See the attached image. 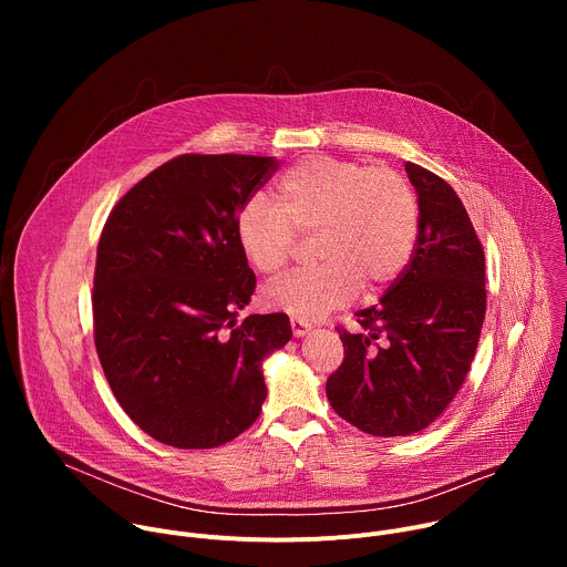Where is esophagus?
<instances>
[{"mask_svg":"<svg viewBox=\"0 0 567 567\" xmlns=\"http://www.w3.org/2000/svg\"><path fill=\"white\" fill-rule=\"evenodd\" d=\"M289 322H291V332H293L296 339H302V337H307V334L311 332L309 322H305V320H300V318H291Z\"/></svg>","mask_w":567,"mask_h":567,"instance_id":"obj_1","label":"esophagus"}]
</instances>
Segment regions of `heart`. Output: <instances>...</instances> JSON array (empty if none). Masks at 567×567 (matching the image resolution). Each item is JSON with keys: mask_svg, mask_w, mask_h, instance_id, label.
I'll return each mask as SVG.
<instances>
[{"mask_svg": "<svg viewBox=\"0 0 567 567\" xmlns=\"http://www.w3.org/2000/svg\"><path fill=\"white\" fill-rule=\"evenodd\" d=\"M276 204L254 197L235 215V239L247 262L280 274L296 233H313L322 265L291 274L265 291V305L300 320H316L357 293H377L406 269L417 241L420 206L409 179L392 168L313 156L276 184Z\"/></svg>", "mask_w": 567, "mask_h": 567, "instance_id": "obj_1", "label": "heart"}]
</instances>
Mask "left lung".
<instances>
[{
	"label": "left lung",
	"instance_id": "left-lung-1",
	"mask_svg": "<svg viewBox=\"0 0 567 567\" xmlns=\"http://www.w3.org/2000/svg\"><path fill=\"white\" fill-rule=\"evenodd\" d=\"M420 230L406 269L379 305L357 311V332L339 330L346 357L328 379L332 409L379 437L413 435L457 394L475 357L487 291L484 251L455 190L406 164Z\"/></svg>",
	"mask_w": 567,
	"mask_h": 567
}]
</instances>
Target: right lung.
Wrapping results in <instances>:
<instances>
[{
  "mask_svg": "<svg viewBox=\"0 0 567 567\" xmlns=\"http://www.w3.org/2000/svg\"><path fill=\"white\" fill-rule=\"evenodd\" d=\"M276 156L182 154L110 213L96 254L94 341L110 388L156 442L213 449L260 415L265 359L291 339L287 313L237 311L256 274L235 215Z\"/></svg>",
  "mask_w": 567,
  "mask_h": 567,
  "instance_id": "add662e5",
  "label": "right lung"
}]
</instances>
